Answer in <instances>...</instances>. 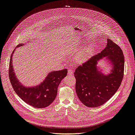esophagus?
I'll return each mask as SVG.
<instances>
[{
	"instance_id": "esophagus-1",
	"label": "esophagus",
	"mask_w": 135,
	"mask_h": 135,
	"mask_svg": "<svg viewBox=\"0 0 135 135\" xmlns=\"http://www.w3.org/2000/svg\"><path fill=\"white\" fill-rule=\"evenodd\" d=\"M74 74V71L73 70L71 69H70L68 70V75H73Z\"/></svg>"
}]
</instances>
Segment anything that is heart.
<instances>
[{"instance_id": "1", "label": "heart", "mask_w": 135, "mask_h": 135, "mask_svg": "<svg viewBox=\"0 0 135 135\" xmlns=\"http://www.w3.org/2000/svg\"><path fill=\"white\" fill-rule=\"evenodd\" d=\"M75 53H78L77 51H75ZM88 53L87 51H82L79 53L75 57L76 61L78 64H82L85 63L88 59Z\"/></svg>"}]
</instances>
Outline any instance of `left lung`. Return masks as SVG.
<instances>
[{
  "label": "left lung",
  "instance_id": "obj_1",
  "mask_svg": "<svg viewBox=\"0 0 135 135\" xmlns=\"http://www.w3.org/2000/svg\"><path fill=\"white\" fill-rule=\"evenodd\" d=\"M106 57L111 61L112 73L104 75L97 68V62ZM124 56L116 43L107 38L106 47L76 68L74 73L75 89L80 101L85 105L95 108L109 100L118 91L124 73Z\"/></svg>",
  "mask_w": 135,
  "mask_h": 135
}]
</instances>
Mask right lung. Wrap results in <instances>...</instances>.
I'll return each mask as SVG.
<instances>
[{
  "label": "right lung",
  "mask_w": 135,
  "mask_h": 135,
  "mask_svg": "<svg viewBox=\"0 0 135 135\" xmlns=\"http://www.w3.org/2000/svg\"><path fill=\"white\" fill-rule=\"evenodd\" d=\"M19 44L17 47L21 46ZM12 52L9 68V76L10 83L16 93L28 105L37 108H44L52 103L57 95V89L61 81L67 75V69L50 73L40 85L35 87H25L19 82L12 68Z\"/></svg>",
  "instance_id": "obj_1"
}]
</instances>
